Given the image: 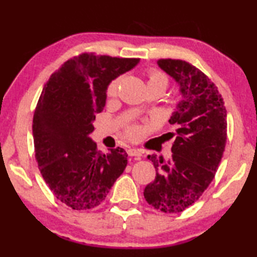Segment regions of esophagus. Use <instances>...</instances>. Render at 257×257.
I'll return each instance as SVG.
<instances>
[{"mask_svg": "<svg viewBox=\"0 0 257 257\" xmlns=\"http://www.w3.org/2000/svg\"><path fill=\"white\" fill-rule=\"evenodd\" d=\"M127 154L130 157H142V152H140L139 150H136V149H128L127 150Z\"/></svg>", "mask_w": 257, "mask_h": 257, "instance_id": "esophagus-1", "label": "esophagus"}]
</instances>
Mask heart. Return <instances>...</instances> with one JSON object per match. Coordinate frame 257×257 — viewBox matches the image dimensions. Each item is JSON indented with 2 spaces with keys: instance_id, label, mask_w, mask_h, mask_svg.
I'll return each instance as SVG.
<instances>
[{
  "instance_id": "1",
  "label": "heart",
  "mask_w": 257,
  "mask_h": 257,
  "mask_svg": "<svg viewBox=\"0 0 257 257\" xmlns=\"http://www.w3.org/2000/svg\"><path fill=\"white\" fill-rule=\"evenodd\" d=\"M119 84H120V78H115L108 83L106 87V96L108 98L117 96ZM167 85L168 77L166 76V73L157 69H151L147 71V86H149V89L159 87V89L165 91ZM124 135L126 139L131 140V142H137V140L142 139V137L144 136V127L139 124H130L125 127Z\"/></svg>"
}]
</instances>
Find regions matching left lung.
<instances>
[{"label": "left lung", "instance_id": "left-lung-1", "mask_svg": "<svg viewBox=\"0 0 257 257\" xmlns=\"http://www.w3.org/2000/svg\"><path fill=\"white\" fill-rule=\"evenodd\" d=\"M158 64L177 80L184 100L170 119L175 132L172 158H147L156 168V179L145 187L149 205L163 213H180L213 181L224 152L227 111L212 80L201 70L181 59H159Z\"/></svg>", "mask_w": 257, "mask_h": 257}]
</instances>
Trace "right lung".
<instances>
[{"instance_id": "obj_1", "label": "right lung", "mask_w": 257, "mask_h": 257, "mask_svg": "<svg viewBox=\"0 0 257 257\" xmlns=\"http://www.w3.org/2000/svg\"><path fill=\"white\" fill-rule=\"evenodd\" d=\"M138 62L84 52L62 64L42 90L33 119L35 158L45 184L70 208L97 207L127 165L124 149L104 154L89 135L108 83Z\"/></svg>"}]
</instances>
